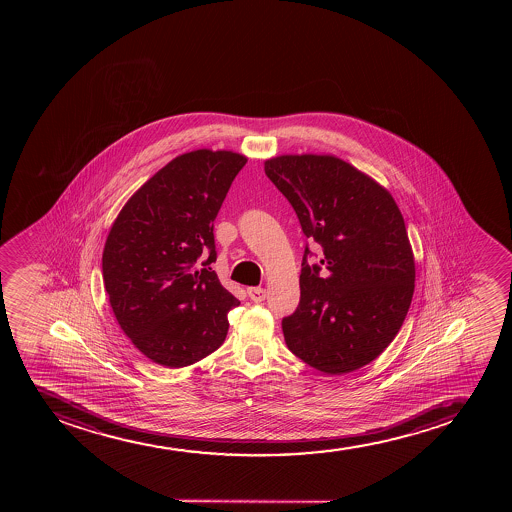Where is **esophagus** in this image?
Returning <instances> with one entry per match:
<instances>
[{
	"label": "esophagus",
	"instance_id": "1",
	"mask_svg": "<svg viewBox=\"0 0 512 512\" xmlns=\"http://www.w3.org/2000/svg\"><path fill=\"white\" fill-rule=\"evenodd\" d=\"M247 295L253 302H263L266 299V290L261 287L247 288Z\"/></svg>",
	"mask_w": 512,
	"mask_h": 512
}]
</instances>
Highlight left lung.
Instances as JSON below:
<instances>
[{"label": "left lung", "instance_id": "obj_1", "mask_svg": "<svg viewBox=\"0 0 512 512\" xmlns=\"http://www.w3.org/2000/svg\"><path fill=\"white\" fill-rule=\"evenodd\" d=\"M266 176L294 206L302 232L321 244L300 271V302L283 318L288 350L340 376L377 359L398 335L415 290L405 220L388 189L335 155H280Z\"/></svg>", "mask_w": 512, "mask_h": 512}]
</instances>
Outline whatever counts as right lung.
Here are the masks:
<instances>
[{"mask_svg":"<svg viewBox=\"0 0 512 512\" xmlns=\"http://www.w3.org/2000/svg\"><path fill=\"white\" fill-rule=\"evenodd\" d=\"M246 162L229 150L183 153L126 201L109 230L102 253L109 304L124 335L155 364L186 367L224 343L227 314L241 302L210 268L213 222Z\"/></svg>","mask_w":512,"mask_h":512,"instance_id":"right-lung-1","label":"right lung"}]
</instances>
